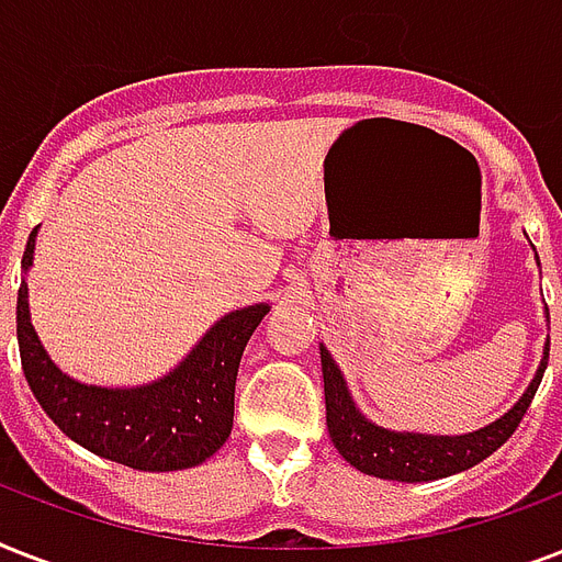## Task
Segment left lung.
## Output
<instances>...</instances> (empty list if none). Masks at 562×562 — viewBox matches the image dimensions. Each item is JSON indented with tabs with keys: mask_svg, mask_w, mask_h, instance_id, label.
I'll use <instances>...</instances> for the list:
<instances>
[{
	"mask_svg": "<svg viewBox=\"0 0 562 562\" xmlns=\"http://www.w3.org/2000/svg\"><path fill=\"white\" fill-rule=\"evenodd\" d=\"M321 364H324V393H326V426L335 449L350 461L356 470L387 481H435L463 472L481 463L507 443L516 426L522 423L525 411L531 408V400L542 382V373L549 368V344L542 352L540 370L522 393V400L507 411L505 417L493 426L461 437H431V435H400L387 431L361 417L352 405L350 391L344 384V375L333 356L321 347Z\"/></svg>",
	"mask_w": 562,
	"mask_h": 562,
	"instance_id": "left-lung-1",
	"label": "left lung"
}]
</instances>
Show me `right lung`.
Wrapping results in <instances>:
<instances>
[{
  "mask_svg": "<svg viewBox=\"0 0 562 562\" xmlns=\"http://www.w3.org/2000/svg\"><path fill=\"white\" fill-rule=\"evenodd\" d=\"M34 236L37 229L22 268L31 265ZM265 315V303L229 312L175 373L127 391L75 382L52 364L31 326L25 282L16 294V341L31 393L66 437L131 470L175 472L203 463L229 437L238 361Z\"/></svg>",
  "mask_w": 562,
  "mask_h": 562,
  "instance_id": "add662e5",
  "label": "right lung"
}]
</instances>
